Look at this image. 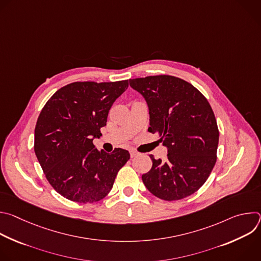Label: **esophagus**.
Masks as SVG:
<instances>
[{"label": "esophagus", "instance_id": "1", "mask_svg": "<svg viewBox=\"0 0 261 261\" xmlns=\"http://www.w3.org/2000/svg\"><path fill=\"white\" fill-rule=\"evenodd\" d=\"M138 155H139L138 152H136V151H134V150H130V156H131V158L136 157V156H138Z\"/></svg>", "mask_w": 261, "mask_h": 261}]
</instances>
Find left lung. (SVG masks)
Instances as JSON below:
<instances>
[{
    "label": "left lung",
    "mask_w": 261,
    "mask_h": 261,
    "mask_svg": "<svg viewBox=\"0 0 261 261\" xmlns=\"http://www.w3.org/2000/svg\"><path fill=\"white\" fill-rule=\"evenodd\" d=\"M145 99L150 114L148 131L158 133L168 150L167 160L155 159L142 174L146 189L172 201L195 193L217 161L219 130L206 98L191 84L170 75L129 80Z\"/></svg>",
    "instance_id": "left-lung-1"
}]
</instances>
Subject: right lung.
Segmentation results:
<instances>
[{"label": "right lung", "instance_id": "right-lung-1", "mask_svg": "<svg viewBox=\"0 0 261 261\" xmlns=\"http://www.w3.org/2000/svg\"><path fill=\"white\" fill-rule=\"evenodd\" d=\"M128 85V81L72 83L58 90L42 108L34 151L47 180L65 198L80 203L103 199L130 159L123 148L108 154L93 143Z\"/></svg>", "mask_w": 261, "mask_h": 261}]
</instances>
